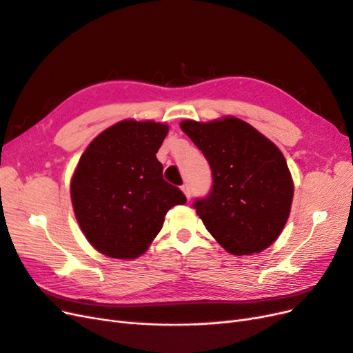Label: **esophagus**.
<instances>
[{"mask_svg": "<svg viewBox=\"0 0 353 353\" xmlns=\"http://www.w3.org/2000/svg\"><path fill=\"white\" fill-rule=\"evenodd\" d=\"M181 190L184 191V194H185V197L190 200V197H191V190H190V185L185 183L184 185H181Z\"/></svg>", "mask_w": 353, "mask_h": 353, "instance_id": "34e87169", "label": "esophagus"}]
</instances>
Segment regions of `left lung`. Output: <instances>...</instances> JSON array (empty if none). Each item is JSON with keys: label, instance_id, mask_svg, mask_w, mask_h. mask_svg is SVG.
<instances>
[{"label": "left lung", "instance_id": "1", "mask_svg": "<svg viewBox=\"0 0 353 353\" xmlns=\"http://www.w3.org/2000/svg\"><path fill=\"white\" fill-rule=\"evenodd\" d=\"M212 170V187L193 208L206 230L231 254L259 253L283 231L293 181L283 153L237 117L181 122Z\"/></svg>", "mask_w": 353, "mask_h": 353}]
</instances>
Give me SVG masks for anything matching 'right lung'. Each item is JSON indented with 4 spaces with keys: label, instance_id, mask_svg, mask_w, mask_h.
<instances>
[{
    "label": "right lung",
    "instance_id": "add662e5",
    "mask_svg": "<svg viewBox=\"0 0 353 353\" xmlns=\"http://www.w3.org/2000/svg\"><path fill=\"white\" fill-rule=\"evenodd\" d=\"M168 126L123 121L88 145L74 170L70 196L87 240L105 256L134 259L147 250L170 208L187 201L163 179L156 153Z\"/></svg>",
    "mask_w": 353,
    "mask_h": 353
}]
</instances>
